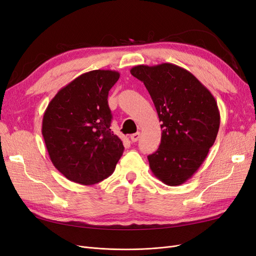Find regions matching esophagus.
<instances>
[{"label": "esophagus", "mask_w": 256, "mask_h": 256, "mask_svg": "<svg viewBox=\"0 0 256 256\" xmlns=\"http://www.w3.org/2000/svg\"><path fill=\"white\" fill-rule=\"evenodd\" d=\"M130 138H131V141H132V142H136L138 138H140V132H136L134 134H131Z\"/></svg>", "instance_id": "34e87169"}]
</instances>
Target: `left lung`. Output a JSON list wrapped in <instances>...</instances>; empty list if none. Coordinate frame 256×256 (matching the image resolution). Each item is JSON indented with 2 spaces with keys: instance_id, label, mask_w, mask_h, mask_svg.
Returning <instances> with one entry per match:
<instances>
[{
  "instance_id": "1",
  "label": "left lung",
  "mask_w": 256,
  "mask_h": 256,
  "mask_svg": "<svg viewBox=\"0 0 256 256\" xmlns=\"http://www.w3.org/2000/svg\"><path fill=\"white\" fill-rule=\"evenodd\" d=\"M131 74L148 90L161 122L159 148L147 156L154 175L180 186L194 174L214 145L220 126L214 97L194 76L170 63L138 65Z\"/></svg>"
}]
</instances>
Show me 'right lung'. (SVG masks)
Returning <instances> with one entry per match:
<instances>
[{
  "label": "right lung",
  "instance_id": "1",
  "mask_svg": "<svg viewBox=\"0 0 256 256\" xmlns=\"http://www.w3.org/2000/svg\"><path fill=\"white\" fill-rule=\"evenodd\" d=\"M120 79L113 70H92L76 78L49 102L42 132L53 166L67 180L94 184L109 177L124 145L111 130L108 95Z\"/></svg>",
  "mask_w": 256,
  "mask_h": 256
}]
</instances>
